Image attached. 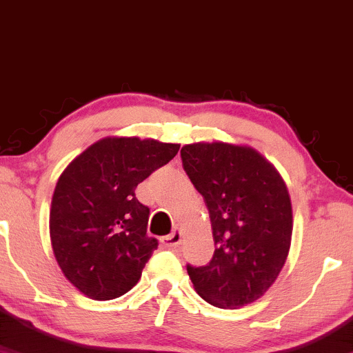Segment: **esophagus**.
I'll list each match as a JSON object with an SVG mask.
<instances>
[{"label": "esophagus", "mask_w": 353, "mask_h": 353, "mask_svg": "<svg viewBox=\"0 0 353 353\" xmlns=\"http://www.w3.org/2000/svg\"><path fill=\"white\" fill-rule=\"evenodd\" d=\"M180 243H181V233H180V231H173L172 234L165 236V238H163V244L167 248H170V250H175V248L180 246Z\"/></svg>", "instance_id": "obj_1"}]
</instances>
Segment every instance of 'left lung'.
<instances>
[{
    "mask_svg": "<svg viewBox=\"0 0 353 353\" xmlns=\"http://www.w3.org/2000/svg\"><path fill=\"white\" fill-rule=\"evenodd\" d=\"M183 170L208 208L214 239L206 266H186L206 302L236 309L258 301L279 276L292 236L283 176L254 148L223 142L181 148Z\"/></svg>",
    "mask_w": 353,
    "mask_h": 353,
    "instance_id": "8db88e82",
    "label": "left lung"
}]
</instances>
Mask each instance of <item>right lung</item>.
Masks as SVG:
<instances>
[{
  "label": "right lung",
  "mask_w": 353,
  "mask_h": 353,
  "mask_svg": "<svg viewBox=\"0 0 353 353\" xmlns=\"http://www.w3.org/2000/svg\"><path fill=\"white\" fill-rule=\"evenodd\" d=\"M178 150L153 139L105 137L62 172L49 233L61 271L84 296L110 301L139 283L159 241L147 236L150 210L135 188Z\"/></svg>",
  "instance_id": "obj_1"
}]
</instances>
